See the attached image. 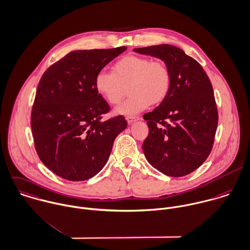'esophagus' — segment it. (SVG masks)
<instances>
[{
	"instance_id": "esophagus-1",
	"label": "esophagus",
	"mask_w": 250,
	"mask_h": 250,
	"mask_svg": "<svg viewBox=\"0 0 250 250\" xmlns=\"http://www.w3.org/2000/svg\"><path fill=\"white\" fill-rule=\"evenodd\" d=\"M140 118L139 117H137V116H127L126 117V120H127V122L129 123V124H131V123H133V122H135V121H138Z\"/></svg>"
}]
</instances>
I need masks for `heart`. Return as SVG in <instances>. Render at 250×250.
Instances as JSON below:
<instances>
[{
    "label": "heart",
    "mask_w": 250,
    "mask_h": 250,
    "mask_svg": "<svg viewBox=\"0 0 250 250\" xmlns=\"http://www.w3.org/2000/svg\"><path fill=\"white\" fill-rule=\"evenodd\" d=\"M129 86L130 98L116 108V113L134 115L166 99L170 86L169 72L161 61L137 55H127L111 67V73L102 71L95 79L97 92L111 105H117Z\"/></svg>",
    "instance_id": "1"
}]
</instances>
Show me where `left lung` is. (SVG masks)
Wrapping results in <instances>:
<instances>
[{
    "instance_id": "1",
    "label": "left lung",
    "mask_w": 250,
    "mask_h": 250,
    "mask_svg": "<svg viewBox=\"0 0 250 250\" xmlns=\"http://www.w3.org/2000/svg\"><path fill=\"white\" fill-rule=\"evenodd\" d=\"M134 51L162 60L169 72L166 99L144 115L149 133L143 144L148 163L167 176L191 173L209 155L218 123L211 83L202 66L173 45Z\"/></svg>"
}]
</instances>
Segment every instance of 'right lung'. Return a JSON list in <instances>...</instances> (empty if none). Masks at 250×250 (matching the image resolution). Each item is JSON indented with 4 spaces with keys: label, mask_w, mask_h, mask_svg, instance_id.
Returning a JSON list of instances; mask_svg holds the SVG:
<instances>
[{
    "label": "right lung",
    "mask_w": 250,
    "mask_h": 250,
    "mask_svg": "<svg viewBox=\"0 0 250 250\" xmlns=\"http://www.w3.org/2000/svg\"><path fill=\"white\" fill-rule=\"evenodd\" d=\"M126 49L76 50L42 75L31 127L40 159L58 176L70 181L95 176L126 129L123 116L101 121L109 106L95 87L97 75Z\"/></svg>",
    "instance_id": "add662e5"
}]
</instances>
